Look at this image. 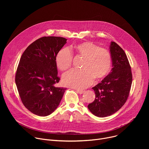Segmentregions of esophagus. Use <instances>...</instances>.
<instances>
[{
	"label": "esophagus",
	"instance_id": "34e87169",
	"mask_svg": "<svg viewBox=\"0 0 149 149\" xmlns=\"http://www.w3.org/2000/svg\"><path fill=\"white\" fill-rule=\"evenodd\" d=\"M76 91H77V92L78 94H83V93H84V91H83V90H77Z\"/></svg>",
	"mask_w": 149,
	"mask_h": 149
}]
</instances>
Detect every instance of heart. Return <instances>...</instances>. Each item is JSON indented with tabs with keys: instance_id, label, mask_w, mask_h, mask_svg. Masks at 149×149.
Instances as JSON below:
<instances>
[{
	"instance_id": "obj_1",
	"label": "heart",
	"mask_w": 149,
	"mask_h": 149,
	"mask_svg": "<svg viewBox=\"0 0 149 149\" xmlns=\"http://www.w3.org/2000/svg\"><path fill=\"white\" fill-rule=\"evenodd\" d=\"M74 51L84 57L82 70L72 69L62 75V82L66 86L78 90L84 89L93 83L94 78H104L110 72L112 58L110 51L99 47L91 42H83L73 47ZM73 55L67 48L61 49L57 54L55 62L57 67L65 71L72 65Z\"/></svg>"
}]
</instances>
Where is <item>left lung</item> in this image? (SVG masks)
<instances>
[{"mask_svg": "<svg viewBox=\"0 0 149 149\" xmlns=\"http://www.w3.org/2000/svg\"><path fill=\"white\" fill-rule=\"evenodd\" d=\"M111 72L92 88L95 98L88 108L95 116L105 117L119 110L128 98L132 84L131 66L124 50L115 42L110 47Z\"/></svg>", "mask_w": 149, "mask_h": 149, "instance_id": "left-lung-1", "label": "left lung"}]
</instances>
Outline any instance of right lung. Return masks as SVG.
Instances as JSON below:
<instances>
[{"mask_svg": "<svg viewBox=\"0 0 149 149\" xmlns=\"http://www.w3.org/2000/svg\"><path fill=\"white\" fill-rule=\"evenodd\" d=\"M67 39L44 36L34 41L24 52L15 75L17 89L23 104L31 113L47 116L59 105L66 88L59 82L55 58Z\"/></svg>", "mask_w": 149, "mask_h": 149, "instance_id": "1", "label": "right lung"}]
</instances>
